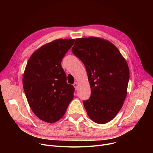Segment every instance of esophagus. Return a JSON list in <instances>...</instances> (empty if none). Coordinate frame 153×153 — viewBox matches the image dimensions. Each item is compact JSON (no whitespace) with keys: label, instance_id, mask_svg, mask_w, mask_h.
Wrapping results in <instances>:
<instances>
[{"label":"esophagus","instance_id":"1","mask_svg":"<svg viewBox=\"0 0 153 153\" xmlns=\"http://www.w3.org/2000/svg\"><path fill=\"white\" fill-rule=\"evenodd\" d=\"M77 85H78V84H77V82H75L73 84V86H74V88H75L76 90H77Z\"/></svg>","mask_w":153,"mask_h":153}]
</instances>
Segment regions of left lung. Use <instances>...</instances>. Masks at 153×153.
Listing matches in <instances>:
<instances>
[{"mask_svg": "<svg viewBox=\"0 0 153 153\" xmlns=\"http://www.w3.org/2000/svg\"><path fill=\"white\" fill-rule=\"evenodd\" d=\"M72 52L84 64L90 84V99L83 102L87 114L97 123L110 122L126 96L129 71L125 59L112 43L96 37L76 39Z\"/></svg>", "mask_w": 153, "mask_h": 153, "instance_id": "left-lung-1", "label": "left lung"}]
</instances>
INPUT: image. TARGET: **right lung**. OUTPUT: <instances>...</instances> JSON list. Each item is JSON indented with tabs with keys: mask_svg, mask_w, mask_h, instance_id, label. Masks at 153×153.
<instances>
[{
	"mask_svg": "<svg viewBox=\"0 0 153 153\" xmlns=\"http://www.w3.org/2000/svg\"><path fill=\"white\" fill-rule=\"evenodd\" d=\"M74 39H58L43 45L29 59L23 86L33 112L40 120L54 123L66 112L74 88L67 83L61 62Z\"/></svg>",
	"mask_w": 153,
	"mask_h": 153,
	"instance_id": "obj_1",
	"label": "right lung"
}]
</instances>
